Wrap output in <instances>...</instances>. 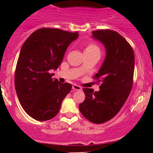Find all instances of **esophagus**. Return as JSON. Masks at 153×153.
<instances>
[{
  "mask_svg": "<svg viewBox=\"0 0 153 153\" xmlns=\"http://www.w3.org/2000/svg\"><path fill=\"white\" fill-rule=\"evenodd\" d=\"M73 90H81L82 88H81V86H78L76 84H74L73 85Z\"/></svg>",
  "mask_w": 153,
  "mask_h": 153,
  "instance_id": "1",
  "label": "esophagus"
}]
</instances>
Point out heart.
<instances>
[{"label":"heart","instance_id":"b5f03b06","mask_svg":"<svg viewBox=\"0 0 153 153\" xmlns=\"http://www.w3.org/2000/svg\"><path fill=\"white\" fill-rule=\"evenodd\" d=\"M85 53H100V48L94 43H89L85 48Z\"/></svg>","mask_w":153,"mask_h":153}]
</instances>
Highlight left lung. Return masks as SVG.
I'll return each mask as SVG.
<instances>
[{
  "mask_svg": "<svg viewBox=\"0 0 153 153\" xmlns=\"http://www.w3.org/2000/svg\"><path fill=\"white\" fill-rule=\"evenodd\" d=\"M93 36L104 44L106 56L93 76L100 83V91L83 88L86 98L79 108L83 117L96 124L106 123L119 113L126 101L133 83V49L123 36L112 30H97Z\"/></svg>",
  "mask_w": 153,
  "mask_h": 153,
  "instance_id": "8db88e82",
  "label": "left lung"
}]
</instances>
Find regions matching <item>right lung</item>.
Listing matches in <instances>:
<instances>
[{
  "label": "right lung",
  "instance_id": "obj_1",
  "mask_svg": "<svg viewBox=\"0 0 153 153\" xmlns=\"http://www.w3.org/2000/svg\"><path fill=\"white\" fill-rule=\"evenodd\" d=\"M78 31L44 27L31 33L21 47L14 76L19 102L30 117L38 121L53 118L72 89L70 83L52 79Z\"/></svg>",
  "mask_w": 153,
  "mask_h": 153
}]
</instances>
